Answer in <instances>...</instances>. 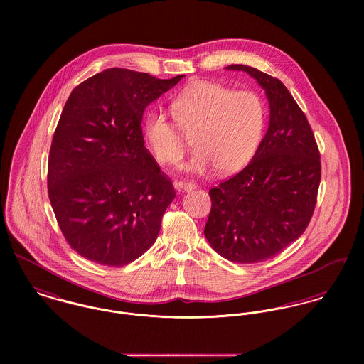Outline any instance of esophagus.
Wrapping results in <instances>:
<instances>
[{
  "mask_svg": "<svg viewBox=\"0 0 364 364\" xmlns=\"http://www.w3.org/2000/svg\"><path fill=\"white\" fill-rule=\"evenodd\" d=\"M175 189H178L179 192H188V191H193L196 189V185L193 182H188V181H175L173 182Z\"/></svg>",
  "mask_w": 364,
  "mask_h": 364,
  "instance_id": "obj_1",
  "label": "esophagus"
}]
</instances>
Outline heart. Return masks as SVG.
Here are the masks:
<instances>
[{"instance_id":"b5f03b06","label":"heart","mask_w":364,"mask_h":364,"mask_svg":"<svg viewBox=\"0 0 364 364\" xmlns=\"http://www.w3.org/2000/svg\"><path fill=\"white\" fill-rule=\"evenodd\" d=\"M182 130L195 136L196 153L181 168L205 175L241 171L254 158L266 124V106L254 91H234L217 82H198L172 102ZM175 120L151 107L141 122L146 143L162 165L176 164L185 153V139Z\"/></svg>"}]
</instances>
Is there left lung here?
<instances>
[{"label": "left lung", "mask_w": 364, "mask_h": 364, "mask_svg": "<svg viewBox=\"0 0 364 364\" xmlns=\"http://www.w3.org/2000/svg\"><path fill=\"white\" fill-rule=\"evenodd\" d=\"M225 70L257 80L269 102V127L251 162L210 189L205 235L223 258L257 263L306 231L321 181L319 153L306 114L282 81L244 64Z\"/></svg>", "instance_id": "1"}]
</instances>
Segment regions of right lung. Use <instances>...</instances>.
Listing matches in <instances>:
<instances>
[{
    "mask_svg": "<svg viewBox=\"0 0 364 364\" xmlns=\"http://www.w3.org/2000/svg\"><path fill=\"white\" fill-rule=\"evenodd\" d=\"M183 77L109 68L70 94L53 136L48 186L57 223L81 257L124 266L156 242L175 191L144 147L141 120Z\"/></svg>",
    "mask_w": 364,
    "mask_h": 364,
    "instance_id": "obj_1",
    "label": "right lung"
}]
</instances>
